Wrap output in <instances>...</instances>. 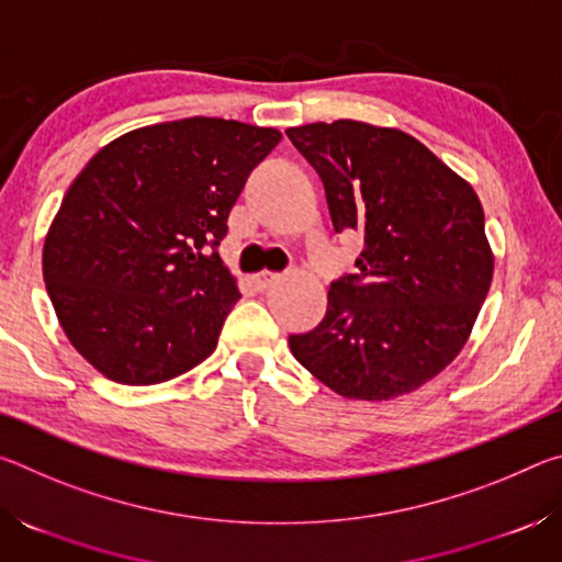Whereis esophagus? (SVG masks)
<instances>
[{
  "label": "esophagus",
  "instance_id": "obj_1",
  "mask_svg": "<svg viewBox=\"0 0 562 562\" xmlns=\"http://www.w3.org/2000/svg\"><path fill=\"white\" fill-rule=\"evenodd\" d=\"M278 280H280L278 272H258V274H252V284H255V290H258V292L270 290Z\"/></svg>",
  "mask_w": 562,
  "mask_h": 562
}]
</instances>
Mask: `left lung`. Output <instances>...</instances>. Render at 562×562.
I'll list each match as a JSON object with an SVG mask.
<instances>
[{"mask_svg": "<svg viewBox=\"0 0 562 562\" xmlns=\"http://www.w3.org/2000/svg\"><path fill=\"white\" fill-rule=\"evenodd\" d=\"M288 136L322 178L335 233L364 237L357 272L329 284L325 319L290 337L292 355L339 396L414 392L463 349L491 290L479 195L398 128L339 119Z\"/></svg>", "mask_w": 562, "mask_h": 562, "instance_id": "left-lung-1", "label": "left lung"}]
</instances>
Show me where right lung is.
<instances>
[{
	"mask_svg": "<svg viewBox=\"0 0 562 562\" xmlns=\"http://www.w3.org/2000/svg\"><path fill=\"white\" fill-rule=\"evenodd\" d=\"M278 128L180 119L111 140L66 190L44 240L64 335L93 369L160 384L213 355L240 300L215 247Z\"/></svg>",
	"mask_w": 562,
	"mask_h": 562,
	"instance_id": "1",
	"label": "right lung"
}]
</instances>
